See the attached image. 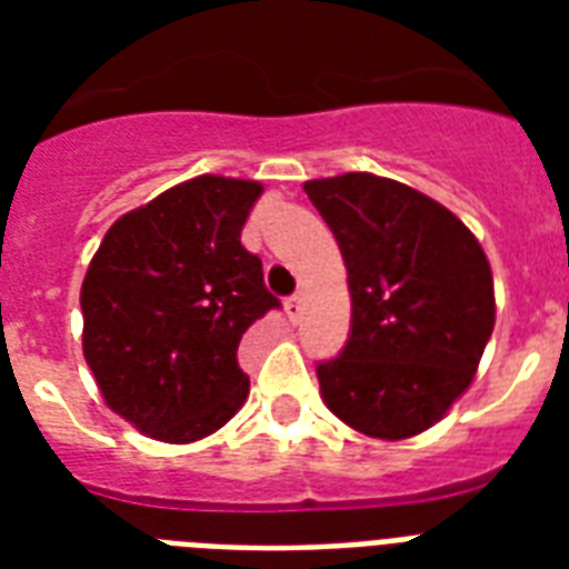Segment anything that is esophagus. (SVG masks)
<instances>
[{
  "instance_id": "34e87169",
  "label": "esophagus",
  "mask_w": 569,
  "mask_h": 569,
  "mask_svg": "<svg viewBox=\"0 0 569 569\" xmlns=\"http://www.w3.org/2000/svg\"><path fill=\"white\" fill-rule=\"evenodd\" d=\"M286 312H289L292 325H298V321H301V316H303V295L301 292L289 295V298H286Z\"/></svg>"
}]
</instances>
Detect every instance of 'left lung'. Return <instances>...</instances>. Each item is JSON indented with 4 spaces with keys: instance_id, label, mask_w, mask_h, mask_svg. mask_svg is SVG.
Wrapping results in <instances>:
<instances>
[{
    "instance_id": "1",
    "label": "left lung",
    "mask_w": 569,
    "mask_h": 569,
    "mask_svg": "<svg viewBox=\"0 0 569 569\" xmlns=\"http://www.w3.org/2000/svg\"><path fill=\"white\" fill-rule=\"evenodd\" d=\"M348 268L351 330L316 366L325 405L357 431L405 440L469 387L493 333V274L476 236L431 197L375 173L303 186Z\"/></svg>"
}]
</instances>
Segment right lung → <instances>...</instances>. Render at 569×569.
<instances>
[{
	"label": "right lung",
	"mask_w": 569,
	"mask_h": 569,
	"mask_svg": "<svg viewBox=\"0 0 569 569\" xmlns=\"http://www.w3.org/2000/svg\"><path fill=\"white\" fill-rule=\"evenodd\" d=\"M259 194L209 173L180 182L111 223L84 274V360L106 405L156 440H200L248 398L239 342L280 310L241 244Z\"/></svg>",
	"instance_id": "obj_1"
}]
</instances>
